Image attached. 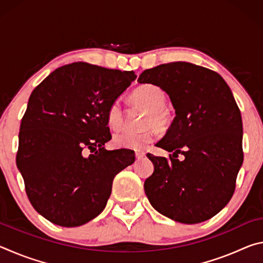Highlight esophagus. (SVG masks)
<instances>
[{
    "label": "esophagus",
    "mask_w": 263,
    "mask_h": 263,
    "mask_svg": "<svg viewBox=\"0 0 263 263\" xmlns=\"http://www.w3.org/2000/svg\"><path fill=\"white\" fill-rule=\"evenodd\" d=\"M146 155V153L145 152H136V158H137V160H140V159H142Z\"/></svg>",
    "instance_id": "esophagus-1"
}]
</instances>
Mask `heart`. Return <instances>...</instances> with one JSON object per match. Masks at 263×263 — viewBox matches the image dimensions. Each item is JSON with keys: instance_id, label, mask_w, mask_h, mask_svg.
Returning a JSON list of instances; mask_svg holds the SVG:
<instances>
[{"instance_id": "heart-1", "label": "heart", "mask_w": 263, "mask_h": 263, "mask_svg": "<svg viewBox=\"0 0 263 263\" xmlns=\"http://www.w3.org/2000/svg\"><path fill=\"white\" fill-rule=\"evenodd\" d=\"M132 100L144 108L147 114L144 119V130L140 132H122L114 138V144L119 148L140 151L147 148L151 144L158 139L160 128L168 126L171 122V115L164 106L163 90L152 83H144L135 89L132 92ZM106 124L114 131H119L123 127L124 116L119 101H114L106 110Z\"/></svg>"}]
</instances>
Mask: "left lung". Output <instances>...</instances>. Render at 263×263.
Here are the masks:
<instances>
[{
	"label": "left lung",
	"mask_w": 263,
	"mask_h": 263,
	"mask_svg": "<svg viewBox=\"0 0 263 263\" xmlns=\"http://www.w3.org/2000/svg\"><path fill=\"white\" fill-rule=\"evenodd\" d=\"M138 82L166 91L176 115L158 142L173 154H147L154 164L144 183L149 203L183 224L210 219L232 198L243 161L241 114L232 91L218 73L183 61L146 69Z\"/></svg>",
	"instance_id": "left-lung-1"
}]
</instances>
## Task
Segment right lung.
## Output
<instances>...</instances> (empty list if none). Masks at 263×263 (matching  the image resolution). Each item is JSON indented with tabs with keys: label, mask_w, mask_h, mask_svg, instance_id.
<instances>
[{
	"label": "right lung",
	"mask_w": 263,
	"mask_h": 263,
	"mask_svg": "<svg viewBox=\"0 0 263 263\" xmlns=\"http://www.w3.org/2000/svg\"><path fill=\"white\" fill-rule=\"evenodd\" d=\"M133 70L73 62L33 89L22 118L16 163L34 210L74 228L104 210L115 176L135 162L130 149L106 151V110Z\"/></svg>",
	"instance_id": "add662e5"
}]
</instances>
